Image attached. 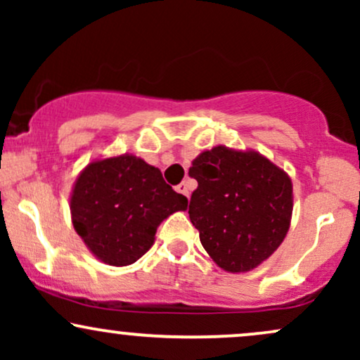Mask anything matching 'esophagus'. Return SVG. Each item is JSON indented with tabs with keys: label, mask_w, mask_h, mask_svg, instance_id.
Returning a JSON list of instances; mask_svg holds the SVG:
<instances>
[{
	"label": "esophagus",
	"mask_w": 360,
	"mask_h": 360,
	"mask_svg": "<svg viewBox=\"0 0 360 360\" xmlns=\"http://www.w3.org/2000/svg\"><path fill=\"white\" fill-rule=\"evenodd\" d=\"M176 191L181 193V194H184V196H189V186H188V183L177 184L176 186Z\"/></svg>",
	"instance_id": "34e87169"
}]
</instances>
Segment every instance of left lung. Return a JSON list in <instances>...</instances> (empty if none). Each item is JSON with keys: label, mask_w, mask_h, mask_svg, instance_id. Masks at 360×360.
<instances>
[{"label": "left lung", "mask_w": 360, "mask_h": 360, "mask_svg": "<svg viewBox=\"0 0 360 360\" xmlns=\"http://www.w3.org/2000/svg\"><path fill=\"white\" fill-rule=\"evenodd\" d=\"M189 176L198 181L189 220L221 269H254L281 245L292 212L286 172L257 152L214 147L194 159Z\"/></svg>", "instance_id": "1"}]
</instances>
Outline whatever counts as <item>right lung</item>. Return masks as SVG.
Returning <instances> with one entry per match:
<instances>
[{
    "instance_id": "add662e5",
    "label": "right lung",
    "mask_w": 360,
    "mask_h": 360,
    "mask_svg": "<svg viewBox=\"0 0 360 360\" xmlns=\"http://www.w3.org/2000/svg\"><path fill=\"white\" fill-rule=\"evenodd\" d=\"M188 208L160 171L134 155L91 162L71 198L74 229L88 249L110 266H128L154 243L157 226Z\"/></svg>"
}]
</instances>
